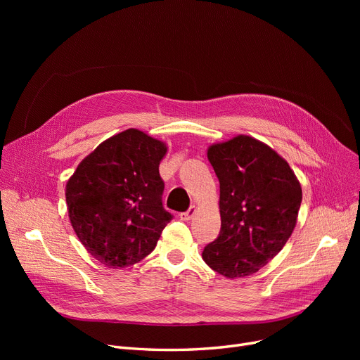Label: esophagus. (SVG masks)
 Wrapping results in <instances>:
<instances>
[{"mask_svg": "<svg viewBox=\"0 0 360 360\" xmlns=\"http://www.w3.org/2000/svg\"><path fill=\"white\" fill-rule=\"evenodd\" d=\"M195 212H197V207H195V205H191V207H190V209H188L186 212L181 213V214H179V217H181L182 220H191V219L194 217Z\"/></svg>", "mask_w": 360, "mask_h": 360, "instance_id": "1", "label": "esophagus"}]
</instances>
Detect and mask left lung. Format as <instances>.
<instances>
[{
    "instance_id": "obj_1",
    "label": "left lung",
    "mask_w": 360,
    "mask_h": 360,
    "mask_svg": "<svg viewBox=\"0 0 360 360\" xmlns=\"http://www.w3.org/2000/svg\"><path fill=\"white\" fill-rule=\"evenodd\" d=\"M207 156L220 182L221 226L204 247L202 259L224 277L251 276L290 238L300 184L285 159L248 136L213 144Z\"/></svg>"
}]
</instances>
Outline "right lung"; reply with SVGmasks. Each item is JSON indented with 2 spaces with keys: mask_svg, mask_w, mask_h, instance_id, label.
I'll list each match as a JSON object with an SVG mask.
<instances>
[{
  "mask_svg": "<svg viewBox=\"0 0 360 360\" xmlns=\"http://www.w3.org/2000/svg\"><path fill=\"white\" fill-rule=\"evenodd\" d=\"M162 141L127 129L103 141L67 182L70 220L84 248L112 269L132 266L156 248L174 219L162 201Z\"/></svg>",
  "mask_w": 360,
  "mask_h": 360,
  "instance_id": "obj_1",
  "label": "right lung"
}]
</instances>
